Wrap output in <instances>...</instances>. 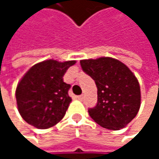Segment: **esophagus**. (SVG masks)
I'll return each instance as SVG.
<instances>
[{"label": "esophagus", "mask_w": 159, "mask_h": 159, "mask_svg": "<svg viewBox=\"0 0 159 159\" xmlns=\"http://www.w3.org/2000/svg\"><path fill=\"white\" fill-rule=\"evenodd\" d=\"M77 98H78L79 100H81V101H82V100H83V98H84V96H83V95H81V96H78V97H77Z\"/></svg>", "instance_id": "esophagus-1"}]
</instances>
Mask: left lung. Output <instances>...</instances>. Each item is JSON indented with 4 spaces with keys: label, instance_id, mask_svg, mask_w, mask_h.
Here are the masks:
<instances>
[{
    "label": "left lung",
    "instance_id": "left-lung-1",
    "mask_svg": "<svg viewBox=\"0 0 159 159\" xmlns=\"http://www.w3.org/2000/svg\"><path fill=\"white\" fill-rule=\"evenodd\" d=\"M80 64L98 87V103L88 110L90 117L109 130L124 128L137 115L141 105L135 75L124 63L110 57L82 60Z\"/></svg>",
    "mask_w": 159,
    "mask_h": 159
}]
</instances>
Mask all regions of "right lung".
<instances>
[{"label": "right lung", "mask_w": 159, "mask_h": 159, "mask_svg": "<svg viewBox=\"0 0 159 159\" xmlns=\"http://www.w3.org/2000/svg\"><path fill=\"white\" fill-rule=\"evenodd\" d=\"M75 62L47 60L32 66L20 80L16 90V103L28 124L48 129L64 117L72 98L68 95L71 85L63 82V75Z\"/></svg>", "instance_id": "obj_1"}]
</instances>
